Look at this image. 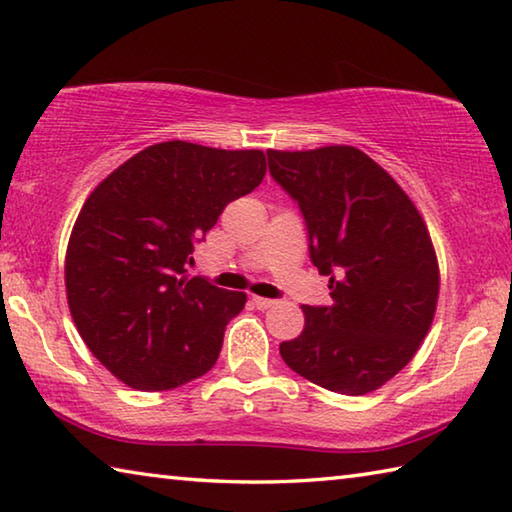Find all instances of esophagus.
<instances>
[{
  "label": "esophagus",
  "instance_id": "obj_1",
  "mask_svg": "<svg viewBox=\"0 0 512 512\" xmlns=\"http://www.w3.org/2000/svg\"><path fill=\"white\" fill-rule=\"evenodd\" d=\"M253 304L257 306L259 311H266V309H271V306H275L277 302H275V300H268V297H259V295H253Z\"/></svg>",
  "mask_w": 512,
  "mask_h": 512
}]
</instances>
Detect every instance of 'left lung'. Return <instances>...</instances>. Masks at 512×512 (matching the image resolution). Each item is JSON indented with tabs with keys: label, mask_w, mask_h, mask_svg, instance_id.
I'll return each mask as SVG.
<instances>
[{
	"label": "left lung",
	"mask_w": 512,
	"mask_h": 512,
	"mask_svg": "<svg viewBox=\"0 0 512 512\" xmlns=\"http://www.w3.org/2000/svg\"><path fill=\"white\" fill-rule=\"evenodd\" d=\"M273 179L300 206L331 306H302L282 342L288 367L329 392L362 396L392 380L432 327L439 259L421 212L392 174L351 145L268 150Z\"/></svg>",
	"instance_id": "8db88e82"
}]
</instances>
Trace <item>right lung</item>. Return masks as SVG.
Returning a JSON list of instances; mask_svg holds the SVG:
<instances>
[{
  "label": "right lung",
  "instance_id": "1",
  "mask_svg": "<svg viewBox=\"0 0 512 512\" xmlns=\"http://www.w3.org/2000/svg\"><path fill=\"white\" fill-rule=\"evenodd\" d=\"M266 174L262 150L188 141L145 147L89 194L64 286L89 351L132 389L163 392L215 367L246 293L185 275L194 244Z\"/></svg>",
  "mask_w": 512,
  "mask_h": 512
}]
</instances>
